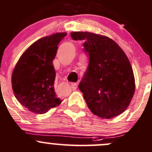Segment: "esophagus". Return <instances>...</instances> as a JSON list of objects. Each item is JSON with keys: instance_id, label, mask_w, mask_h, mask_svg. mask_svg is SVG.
Instances as JSON below:
<instances>
[{"instance_id": "1", "label": "esophagus", "mask_w": 152, "mask_h": 152, "mask_svg": "<svg viewBox=\"0 0 152 152\" xmlns=\"http://www.w3.org/2000/svg\"><path fill=\"white\" fill-rule=\"evenodd\" d=\"M71 86H72V88L73 90H76V89L77 88V84L75 83H72Z\"/></svg>"}]
</instances>
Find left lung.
<instances>
[{
	"label": "left lung",
	"instance_id": "left-lung-1",
	"mask_svg": "<svg viewBox=\"0 0 152 152\" xmlns=\"http://www.w3.org/2000/svg\"><path fill=\"white\" fill-rule=\"evenodd\" d=\"M83 40L88 66L79 84L89 110L102 118L119 115L133 97L135 84L127 56L113 39L90 32H72Z\"/></svg>",
	"mask_w": 152,
	"mask_h": 152
}]
</instances>
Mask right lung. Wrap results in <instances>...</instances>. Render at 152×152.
Listing matches in <instances>:
<instances>
[{"instance_id":"right-lung-1","label":"right lung","mask_w":152,"mask_h":152,"mask_svg":"<svg viewBox=\"0 0 152 152\" xmlns=\"http://www.w3.org/2000/svg\"><path fill=\"white\" fill-rule=\"evenodd\" d=\"M66 33H56L33 43L21 56L12 76L15 97L31 112L43 114L61 100L54 88L56 71L53 61L58 45Z\"/></svg>"}]
</instances>
